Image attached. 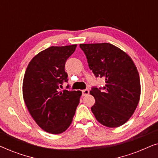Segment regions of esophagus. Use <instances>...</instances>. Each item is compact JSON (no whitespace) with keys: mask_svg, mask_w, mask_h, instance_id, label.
Listing matches in <instances>:
<instances>
[{"mask_svg":"<svg viewBox=\"0 0 158 158\" xmlns=\"http://www.w3.org/2000/svg\"><path fill=\"white\" fill-rule=\"evenodd\" d=\"M82 94H83V96H87V95L89 94V90L88 89H85L82 90Z\"/></svg>","mask_w":158,"mask_h":158,"instance_id":"34e87169","label":"esophagus"}]
</instances>
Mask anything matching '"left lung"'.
<instances>
[{"instance_id": "8db88e82", "label": "left lung", "mask_w": 158, "mask_h": 158, "mask_svg": "<svg viewBox=\"0 0 158 158\" xmlns=\"http://www.w3.org/2000/svg\"><path fill=\"white\" fill-rule=\"evenodd\" d=\"M89 68L103 77V88L90 91L95 104L91 111L96 120L107 127H120L132 116L141 93L140 79L133 60L122 49L109 43L81 44Z\"/></svg>"}]
</instances>
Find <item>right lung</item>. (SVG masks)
<instances>
[{
  "label": "right lung",
  "mask_w": 158,
  "mask_h": 158,
  "mask_svg": "<svg viewBox=\"0 0 158 158\" xmlns=\"http://www.w3.org/2000/svg\"><path fill=\"white\" fill-rule=\"evenodd\" d=\"M76 47L52 46L40 52L30 61L23 77V97L28 111L40 127L53 135L70 127L82 95L81 90L59 88L68 82L64 64Z\"/></svg>",
  "instance_id": "1"
}]
</instances>
